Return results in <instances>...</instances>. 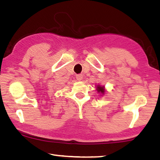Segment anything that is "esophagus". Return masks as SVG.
Masks as SVG:
<instances>
[{
    "instance_id": "obj_1",
    "label": "esophagus",
    "mask_w": 160,
    "mask_h": 160,
    "mask_svg": "<svg viewBox=\"0 0 160 160\" xmlns=\"http://www.w3.org/2000/svg\"><path fill=\"white\" fill-rule=\"evenodd\" d=\"M76 78H77V80H81L82 79V75H81V74H80V75H76Z\"/></svg>"
}]
</instances>
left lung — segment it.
Here are the masks:
<instances>
[{
	"mask_svg": "<svg viewBox=\"0 0 160 160\" xmlns=\"http://www.w3.org/2000/svg\"><path fill=\"white\" fill-rule=\"evenodd\" d=\"M97 91L99 93H101L102 94H104V92H105L104 87V86H101V85H97Z\"/></svg>",
	"mask_w": 160,
	"mask_h": 160,
	"instance_id": "1",
	"label": "left lung"
}]
</instances>
